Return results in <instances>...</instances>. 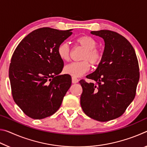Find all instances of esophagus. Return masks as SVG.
<instances>
[{"label":"esophagus","mask_w":147,"mask_h":147,"mask_svg":"<svg viewBox=\"0 0 147 147\" xmlns=\"http://www.w3.org/2000/svg\"><path fill=\"white\" fill-rule=\"evenodd\" d=\"M78 82V79L76 78V77L73 76L72 77V83L73 84H76Z\"/></svg>","instance_id":"34e87169"}]
</instances>
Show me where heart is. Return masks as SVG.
<instances>
[{
  "label": "heart",
  "instance_id": "heart-1",
  "mask_svg": "<svg viewBox=\"0 0 147 147\" xmlns=\"http://www.w3.org/2000/svg\"><path fill=\"white\" fill-rule=\"evenodd\" d=\"M76 43L85 50L82 59L84 61L73 62L67 65L64 67V72L74 77H79L87 73L90 69L88 61L93 65H96L100 63L102 59V53L100 51L96 49L97 42L95 39L89 36H80L76 39ZM58 54L62 61H67L70 59L71 49L69 44L64 41L58 47Z\"/></svg>",
  "mask_w": 147,
  "mask_h": 147
}]
</instances>
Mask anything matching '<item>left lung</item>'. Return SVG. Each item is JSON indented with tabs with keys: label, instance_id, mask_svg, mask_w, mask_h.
Segmentation results:
<instances>
[{
	"label": "left lung",
	"instance_id": "obj_1",
	"mask_svg": "<svg viewBox=\"0 0 147 147\" xmlns=\"http://www.w3.org/2000/svg\"><path fill=\"white\" fill-rule=\"evenodd\" d=\"M91 34L102 38L105 47L97 69L86 76L96 84L80 81V105L89 117L106 122L123 115L135 98L139 64L134 49L123 36L107 30Z\"/></svg>",
	"mask_w": 147,
	"mask_h": 147
}]
</instances>
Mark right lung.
<instances>
[{"instance_id": "right-lung-1", "label": "right lung", "mask_w": 147, "mask_h": 147, "mask_svg": "<svg viewBox=\"0 0 147 147\" xmlns=\"http://www.w3.org/2000/svg\"><path fill=\"white\" fill-rule=\"evenodd\" d=\"M72 30L49 27L35 30L15 50L9 68L11 93L29 117L42 119L53 115L70 88L71 77L59 74L63 61L57 50Z\"/></svg>"}]
</instances>
